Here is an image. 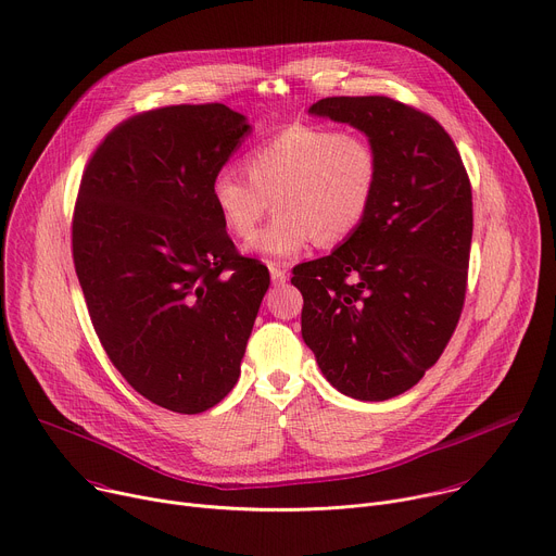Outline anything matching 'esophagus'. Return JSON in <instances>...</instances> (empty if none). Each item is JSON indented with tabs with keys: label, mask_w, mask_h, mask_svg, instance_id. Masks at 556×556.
Here are the masks:
<instances>
[{
	"label": "esophagus",
	"mask_w": 556,
	"mask_h": 556,
	"mask_svg": "<svg viewBox=\"0 0 556 556\" xmlns=\"http://www.w3.org/2000/svg\"><path fill=\"white\" fill-rule=\"evenodd\" d=\"M268 270H270V279H273V283H275V286L286 283L288 275H286V270H283L279 264H268Z\"/></svg>",
	"instance_id": "34e87169"
}]
</instances>
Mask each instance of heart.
<instances>
[{
    "instance_id": "obj_1",
    "label": "heart",
    "mask_w": 556,
    "mask_h": 556,
    "mask_svg": "<svg viewBox=\"0 0 556 556\" xmlns=\"http://www.w3.org/2000/svg\"><path fill=\"white\" fill-rule=\"evenodd\" d=\"M248 179L219 168L211 201L224 230L248 239L268 213L277 217L245 243L248 252L292 260L313 241L343 243L364 224L379 181L372 143L355 132L324 126H292L260 143L245 160Z\"/></svg>"
}]
</instances>
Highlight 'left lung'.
I'll return each instance as SVG.
<instances>
[{
  "label": "left lung",
  "mask_w": 556,
  "mask_h": 556,
  "mask_svg": "<svg viewBox=\"0 0 556 556\" xmlns=\"http://www.w3.org/2000/svg\"><path fill=\"white\" fill-rule=\"evenodd\" d=\"M308 113L362 130L379 181L359 230L292 270L301 334L339 392L386 401L419 383L459 324L470 179L439 122L390 97H326Z\"/></svg>",
  "instance_id": "8db88e82"
}]
</instances>
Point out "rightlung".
I'll return each mask as SVG.
<instances>
[{
	"instance_id": "obj_1",
	"label": "right lung",
	"mask_w": 556,
	"mask_h": 556,
	"mask_svg": "<svg viewBox=\"0 0 556 556\" xmlns=\"http://www.w3.org/2000/svg\"><path fill=\"white\" fill-rule=\"evenodd\" d=\"M250 130L224 104L141 113L94 150L77 194L73 260L94 332L141 396L179 415L235 388L270 286L211 201Z\"/></svg>"
}]
</instances>
